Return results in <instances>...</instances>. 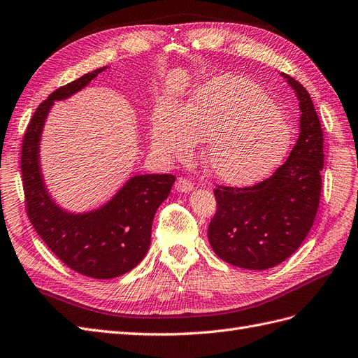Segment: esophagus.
Masks as SVG:
<instances>
[{
	"label": "esophagus",
	"instance_id": "34e87169",
	"mask_svg": "<svg viewBox=\"0 0 358 358\" xmlns=\"http://www.w3.org/2000/svg\"><path fill=\"white\" fill-rule=\"evenodd\" d=\"M176 189L180 193H189L193 190V185L186 178H178L176 182Z\"/></svg>",
	"mask_w": 358,
	"mask_h": 358
}]
</instances>
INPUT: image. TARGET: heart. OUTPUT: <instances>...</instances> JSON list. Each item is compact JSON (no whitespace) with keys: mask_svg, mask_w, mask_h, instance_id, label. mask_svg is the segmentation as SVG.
Here are the masks:
<instances>
[{"mask_svg":"<svg viewBox=\"0 0 358 358\" xmlns=\"http://www.w3.org/2000/svg\"><path fill=\"white\" fill-rule=\"evenodd\" d=\"M291 129L264 90L241 76H220L185 106H160L151 145L163 157L186 159L206 141L202 166L228 187H249L271 176L291 145Z\"/></svg>","mask_w":358,"mask_h":358,"instance_id":"b5f03b06","label":"heart"}]
</instances>
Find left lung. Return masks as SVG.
<instances>
[{
    "label": "left lung",
    "instance_id": "1",
    "mask_svg": "<svg viewBox=\"0 0 358 358\" xmlns=\"http://www.w3.org/2000/svg\"><path fill=\"white\" fill-rule=\"evenodd\" d=\"M300 105V135L287 162L252 187H217L208 227L214 253L246 270L275 267L297 250L312 228L321 196L324 138L310 94L282 73Z\"/></svg>",
    "mask_w": 358,
    "mask_h": 358
}]
</instances>
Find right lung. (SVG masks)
<instances>
[{"mask_svg": "<svg viewBox=\"0 0 358 358\" xmlns=\"http://www.w3.org/2000/svg\"><path fill=\"white\" fill-rule=\"evenodd\" d=\"M108 66L90 71L54 91L40 103L22 142V178L27 213L34 229L67 267L93 279L126 274L150 249L152 219L176 177L169 173L134 176L100 207L71 211L54 199L42 172L40 145L45 122L55 101L84 90Z\"/></svg>", "mask_w": 358, "mask_h": 358, "instance_id": "1", "label": "right lung"}]
</instances>
